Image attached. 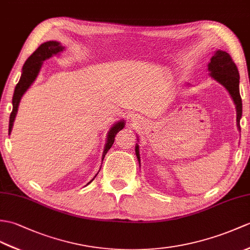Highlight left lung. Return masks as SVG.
I'll use <instances>...</instances> for the list:
<instances>
[{
  "label": "left lung",
  "instance_id": "8db88e82",
  "mask_svg": "<svg viewBox=\"0 0 250 250\" xmlns=\"http://www.w3.org/2000/svg\"><path fill=\"white\" fill-rule=\"evenodd\" d=\"M208 75L214 81H216L227 89L233 100L236 109V126L237 130L241 131L240 120L242 118V99L240 95V74L234 62L232 61L227 52L217 50L211 57L210 62L208 63ZM135 153L138 162L141 163L138 144L135 146Z\"/></svg>",
  "mask_w": 250,
  "mask_h": 250
}]
</instances>
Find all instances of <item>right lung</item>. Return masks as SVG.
Returning a JSON list of instances; mask_svg holds the SVG:
<instances>
[{"mask_svg": "<svg viewBox=\"0 0 250 250\" xmlns=\"http://www.w3.org/2000/svg\"><path fill=\"white\" fill-rule=\"evenodd\" d=\"M65 50V46H62L61 42H54V40H50V42H46L40 44L38 46V49L34 52V53L28 57L26 62H24L22 68V73L18 84L16 85V88L14 91V97H13V112L10 114L9 117V127H8V133L10 135L11 130H13L14 123H15V118L17 116V113H18V108H19V104L23 95L25 94L26 90L30 88L32 84L35 82V80L37 79L38 74L40 72V69L42 67V63L44 61L49 60L50 57L54 56V55H60L62 52ZM125 125V121L124 119H121L117 123H115L109 131L107 132V137H106V143L105 146H104V151L102 153V161L104 159V156L107 153V151L111 149L112 145L114 144L115 141V136L117 133L124 129V126ZM100 171V170H99ZM98 171V172H99ZM97 172V175H98ZM96 175V176H97ZM94 177V179L96 178ZM92 179V180H94ZM89 181L87 184H89Z\"/></svg>", "mask_w": 250, "mask_h": 250, "instance_id": "1", "label": "right lung"}]
</instances>
